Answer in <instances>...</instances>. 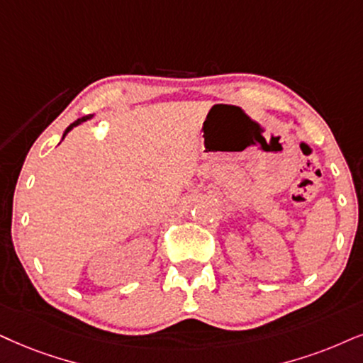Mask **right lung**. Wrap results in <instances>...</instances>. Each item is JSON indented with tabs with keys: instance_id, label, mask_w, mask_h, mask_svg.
<instances>
[{
	"instance_id": "add662e5",
	"label": "right lung",
	"mask_w": 363,
	"mask_h": 363,
	"mask_svg": "<svg viewBox=\"0 0 363 363\" xmlns=\"http://www.w3.org/2000/svg\"><path fill=\"white\" fill-rule=\"evenodd\" d=\"M91 117H94V116H85V117H82V118H79V121H75V122H73V123H72V125H68V127H67V130H65V132H63V137H62V139H65V135L68 134V132H70V130H72V128H73V127L80 125V123H82V122H86V121H90V118H91Z\"/></svg>"
}]
</instances>
